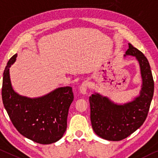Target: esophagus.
<instances>
[{"label": "esophagus", "instance_id": "esophagus-1", "mask_svg": "<svg viewBox=\"0 0 158 158\" xmlns=\"http://www.w3.org/2000/svg\"><path fill=\"white\" fill-rule=\"evenodd\" d=\"M87 87H88V82L87 81L82 82L81 85L80 86V93L82 94H86L87 91Z\"/></svg>", "mask_w": 158, "mask_h": 158}]
</instances>
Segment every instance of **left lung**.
Returning <instances> with one entry per match:
<instances>
[{
	"instance_id": "left-lung-1",
	"label": "left lung",
	"mask_w": 158,
	"mask_h": 158,
	"mask_svg": "<svg viewBox=\"0 0 158 158\" xmlns=\"http://www.w3.org/2000/svg\"><path fill=\"white\" fill-rule=\"evenodd\" d=\"M134 56L139 64L142 83L139 94L131 101L116 103L108 97L94 93L89 97L90 119L94 133L103 139L118 141L139 128L148 113L154 93L149 62L143 54L128 44L123 56Z\"/></svg>"
}]
</instances>
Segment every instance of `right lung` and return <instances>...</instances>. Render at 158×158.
<instances>
[{
    "label": "right lung",
    "mask_w": 158,
    "mask_h": 158,
    "mask_svg": "<svg viewBox=\"0 0 158 158\" xmlns=\"http://www.w3.org/2000/svg\"><path fill=\"white\" fill-rule=\"evenodd\" d=\"M18 54L9 60L3 73L2 99L10 118L25 138L40 144L56 143L67 128V117L73 93L70 86L60 87L38 98L22 96L13 88L10 68Z\"/></svg>",
    "instance_id": "obj_1"
}]
</instances>
